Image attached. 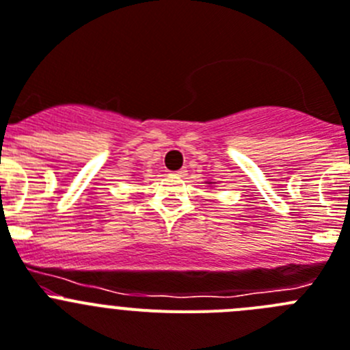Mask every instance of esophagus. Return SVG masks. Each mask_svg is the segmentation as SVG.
Masks as SVG:
<instances>
[{"instance_id": "esophagus-1", "label": "esophagus", "mask_w": 350, "mask_h": 350, "mask_svg": "<svg viewBox=\"0 0 350 350\" xmlns=\"http://www.w3.org/2000/svg\"><path fill=\"white\" fill-rule=\"evenodd\" d=\"M172 176H178V178H185V176H187V171H185V169H179V171L172 172Z\"/></svg>"}]
</instances>
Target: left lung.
Listing matches in <instances>:
<instances>
[{"mask_svg": "<svg viewBox=\"0 0 350 350\" xmlns=\"http://www.w3.org/2000/svg\"><path fill=\"white\" fill-rule=\"evenodd\" d=\"M214 183H216V181H206V185H207V187H214Z\"/></svg>", "mask_w": 350, "mask_h": 350, "instance_id": "8db88e82", "label": "left lung"}]
</instances>
